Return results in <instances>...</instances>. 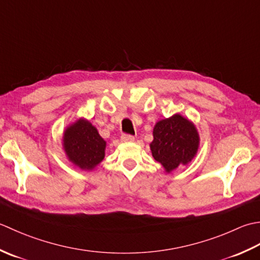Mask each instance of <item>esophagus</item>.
<instances>
[{
	"label": "esophagus",
	"instance_id": "1",
	"mask_svg": "<svg viewBox=\"0 0 260 260\" xmlns=\"http://www.w3.org/2000/svg\"><path fill=\"white\" fill-rule=\"evenodd\" d=\"M121 140L124 141V142H131V141H134V140H135V137H134V136H131V135H126V134H124V135L121 136Z\"/></svg>",
	"mask_w": 260,
	"mask_h": 260
}]
</instances>
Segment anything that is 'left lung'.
I'll use <instances>...</instances> for the list:
<instances>
[{"instance_id":"obj_1","label":"left lung","mask_w":260,"mask_h":260,"mask_svg":"<svg viewBox=\"0 0 260 260\" xmlns=\"http://www.w3.org/2000/svg\"><path fill=\"white\" fill-rule=\"evenodd\" d=\"M152 134V157L165 167L167 173L179 165H186L198 151V130L190 121L179 114L157 122Z\"/></svg>"}]
</instances>
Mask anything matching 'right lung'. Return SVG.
Listing matches in <instances>:
<instances>
[{"label": "right lung", "instance_id": "right-lung-1", "mask_svg": "<svg viewBox=\"0 0 260 260\" xmlns=\"http://www.w3.org/2000/svg\"><path fill=\"white\" fill-rule=\"evenodd\" d=\"M105 145L95 126L86 120H78L63 132V148L68 158L85 171H91L103 160Z\"/></svg>", "mask_w": 260, "mask_h": 260}]
</instances>
